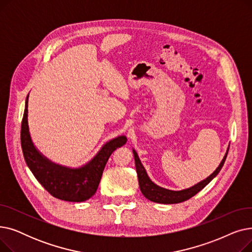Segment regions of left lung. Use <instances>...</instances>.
Here are the masks:
<instances>
[{
	"label": "left lung",
	"mask_w": 252,
	"mask_h": 252,
	"mask_svg": "<svg viewBox=\"0 0 252 252\" xmlns=\"http://www.w3.org/2000/svg\"><path fill=\"white\" fill-rule=\"evenodd\" d=\"M228 151H229V149L227 150V153L222 158V160L220 163L219 167L207 179L203 180L200 183H198L197 185H195V186H193L189 189L182 190V191H170V190L163 189L161 187H158L157 185H155L154 183L151 182V180L147 176L146 170H145L144 166L142 165V163L139 159V156H138L137 152L135 150H133L141 192L143 193V195L145 197L147 198V199H149L153 202H157V203L174 204V203H180L183 201H186V200L190 199V198L193 197L194 195H196L198 192L201 191L206 186V185L220 173V170L221 169L224 161H226Z\"/></svg>",
	"instance_id": "1"
}]
</instances>
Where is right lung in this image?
Segmentation results:
<instances>
[{
	"label": "right lung",
	"instance_id": "add662e5",
	"mask_svg": "<svg viewBox=\"0 0 252 252\" xmlns=\"http://www.w3.org/2000/svg\"><path fill=\"white\" fill-rule=\"evenodd\" d=\"M28 100L21 123V148L26 164L42 186L58 199L82 202L94 195L98 189L104 167L114 150L126 144L125 136L106 143L92 161L83 167L71 169L49 161L39 153L31 139L28 125Z\"/></svg>",
	"mask_w": 252,
	"mask_h": 252
}]
</instances>
